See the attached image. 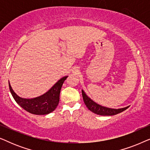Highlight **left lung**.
Instances as JSON below:
<instances>
[{
  "instance_id": "1",
  "label": "left lung",
  "mask_w": 150,
  "mask_h": 150,
  "mask_svg": "<svg viewBox=\"0 0 150 150\" xmlns=\"http://www.w3.org/2000/svg\"><path fill=\"white\" fill-rule=\"evenodd\" d=\"M82 94H83V98L85 102V105L88 108V109L91 110V112H94V113L99 115L102 116H110V115H115L118 113H120L124 111V110H126L129 106H126L125 108H118V109H115V108H107L105 106H102L100 104L96 103L95 102L93 101L91 98L88 97L86 95V93L84 92L83 90H82Z\"/></svg>"
}]
</instances>
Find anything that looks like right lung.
<instances>
[{
  "label": "right lung",
  "mask_w": 150,
  "mask_h": 150,
  "mask_svg": "<svg viewBox=\"0 0 150 150\" xmlns=\"http://www.w3.org/2000/svg\"><path fill=\"white\" fill-rule=\"evenodd\" d=\"M67 78L64 76L61 79L46 93L30 99L18 96L12 89L9 82V90L16 102L27 112L38 115H47L54 111L58 106L61 87Z\"/></svg>",
  "instance_id": "add662e5"
}]
</instances>
